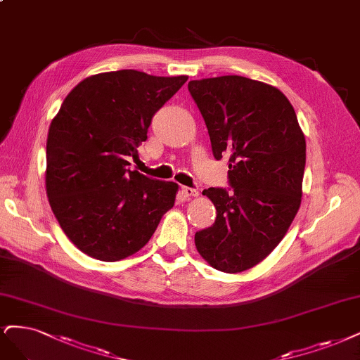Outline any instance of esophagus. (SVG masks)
Instances as JSON below:
<instances>
[{
  "label": "esophagus",
  "mask_w": 360,
  "mask_h": 360,
  "mask_svg": "<svg viewBox=\"0 0 360 360\" xmlns=\"http://www.w3.org/2000/svg\"><path fill=\"white\" fill-rule=\"evenodd\" d=\"M181 193L184 195V196H188V198H192V196H198L200 195V191L198 189H195V188H181Z\"/></svg>",
  "instance_id": "34e87169"
}]
</instances>
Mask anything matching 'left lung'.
Masks as SVG:
<instances>
[{"label": "left lung", "instance_id": "1", "mask_svg": "<svg viewBox=\"0 0 360 360\" xmlns=\"http://www.w3.org/2000/svg\"><path fill=\"white\" fill-rule=\"evenodd\" d=\"M217 160L229 158L231 189L202 192L213 201V226L195 245L213 268L235 274L276 249L298 213L305 137L296 113L274 86L241 76L191 80Z\"/></svg>", "mask_w": 360, "mask_h": 360}]
</instances>
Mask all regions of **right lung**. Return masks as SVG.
<instances>
[{"mask_svg": "<svg viewBox=\"0 0 360 360\" xmlns=\"http://www.w3.org/2000/svg\"><path fill=\"white\" fill-rule=\"evenodd\" d=\"M188 80L135 70L95 74L80 82L51 123L46 191L71 243L104 262L147 244L174 205L179 186L129 169L147 140L152 117Z\"/></svg>", "mask_w": 360, "mask_h": 360, "instance_id": "right-lung-1", "label": "right lung"}]
</instances>
